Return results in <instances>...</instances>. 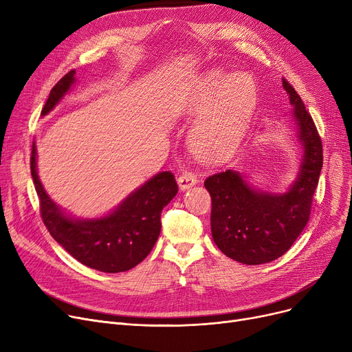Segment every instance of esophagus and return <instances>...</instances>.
I'll list each match as a JSON object with an SVG mask.
<instances>
[{"instance_id":"34e87169","label":"esophagus","mask_w":352,"mask_h":352,"mask_svg":"<svg viewBox=\"0 0 352 352\" xmlns=\"http://www.w3.org/2000/svg\"><path fill=\"white\" fill-rule=\"evenodd\" d=\"M197 182H198L197 175L192 174V173H190V171L182 173V174L178 177V187H179L181 191H187V190L192 188Z\"/></svg>"}]
</instances>
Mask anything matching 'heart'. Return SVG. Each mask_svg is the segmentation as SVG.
I'll list each match as a JSON object with an SVG mask.
<instances>
[{
    "label": "heart",
    "instance_id": "obj_1",
    "mask_svg": "<svg viewBox=\"0 0 352 352\" xmlns=\"http://www.w3.org/2000/svg\"><path fill=\"white\" fill-rule=\"evenodd\" d=\"M256 105V85L248 76L230 78L211 71L178 104V116L195 120L188 145L202 161L228 158L241 144Z\"/></svg>",
    "mask_w": 352,
    "mask_h": 352
}]
</instances>
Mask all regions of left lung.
Segmentation results:
<instances>
[{
	"mask_svg": "<svg viewBox=\"0 0 352 352\" xmlns=\"http://www.w3.org/2000/svg\"><path fill=\"white\" fill-rule=\"evenodd\" d=\"M292 109L287 118L301 151L295 179L285 191H264L239 171L211 175L204 186L212 199L211 232L215 245L245 265L271 263L284 255L305 228L322 168V144L300 96L285 80Z\"/></svg>",
	"mask_w": 352,
	"mask_h": 352,
	"instance_id": "left-lung-1",
	"label": "left lung"
}]
</instances>
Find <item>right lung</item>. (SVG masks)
Wrapping results in <instances>:
<instances>
[{
    "mask_svg": "<svg viewBox=\"0 0 352 352\" xmlns=\"http://www.w3.org/2000/svg\"><path fill=\"white\" fill-rule=\"evenodd\" d=\"M76 82L72 69L51 89L41 116L50 114ZM31 175L40 197L43 221L52 238L81 264L109 274L134 268L151 252L161 232V211L178 192L174 175L162 171L128 194L109 212L80 218L61 208L45 191L38 175L35 141Z\"/></svg>",
    "mask_w": 352,
    "mask_h": 352,
    "instance_id": "1",
    "label": "right lung"
}]
</instances>
